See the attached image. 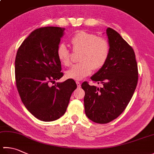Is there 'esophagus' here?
Instances as JSON below:
<instances>
[{"instance_id":"34e87169","label":"esophagus","mask_w":154,"mask_h":154,"mask_svg":"<svg viewBox=\"0 0 154 154\" xmlns=\"http://www.w3.org/2000/svg\"><path fill=\"white\" fill-rule=\"evenodd\" d=\"M76 85H77L78 88H80V86H81V84H80V82H78V81H76Z\"/></svg>"}]
</instances>
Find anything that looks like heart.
<instances>
[{"label": "heart", "mask_w": 154, "mask_h": 154, "mask_svg": "<svg viewBox=\"0 0 154 154\" xmlns=\"http://www.w3.org/2000/svg\"><path fill=\"white\" fill-rule=\"evenodd\" d=\"M70 43L74 51H81L79 63L72 66L66 72L69 79L80 80L94 69H100L106 63L110 54V45L103 37L89 32L80 31L72 37ZM57 59L66 66L71 64V52L64 43H60L56 50Z\"/></svg>", "instance_id": "1"}]
</instances>
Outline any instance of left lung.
I'll use <instances>...</instances> for the list:
<instances>
[{
  "instance_id": "left-lung-1",
  "label": "left lung",
  "mask_w": 154,
  "mask_h": 154,
  "mask_svg": "<svg viewBox=\"0 0 154 154\" xmlns=\"http://www.w3.org/2000/svg\"><path fill=\"white\" fill-rule=\"evenodd\" d=\"M110 54L106 63L91 80L102 88L82 84L87 117L94 123L105 124L117 118L129 104L138 81L137 63L133 48L119 33L106 29Z\"/></svg>"
}]
</instances>
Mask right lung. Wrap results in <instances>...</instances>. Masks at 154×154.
Segmentation results:
<instances>
[{"instance_id": "obj_1", "label": "right lung", "mask_w": 154, "mask_h": 154, "mask_svg": "<svg viewBox=\"0 0 154 154\" xmlns=\"http://www.w3.org/2000/svg\"><path fill=\"white\" fill-rule=\"evenodd\" d=\"M64 28L37 29L20 45L14 63L17 91L25 106L43 121L58 119L64 114L77 85L72 79H60L61 62L56 50Z\"/></svg>"}]
</instances>
